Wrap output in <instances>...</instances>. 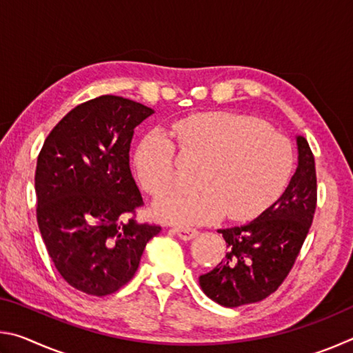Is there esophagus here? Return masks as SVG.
<instances>
[{
	"label": "esophagus",
	"instance_id": "esophagus-1",
	"mask_svg": "<svg viewBox=\"0 0 353 353\" xmlns=\"http://www.w3.org/2000/svg\"><path fill=\"white\" fill-rule=\"evenodd\" d=\"M174 234L181 238L183 241H190L198 235V230L196 229H188V227H183V229H174Z\"/></svg>",
	"mask_w": 353,
	"mask_h": 353
}]
</instances>
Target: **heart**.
I'll use <instances>...</instances> for the list:
<instances>
[{"instance_id":"obj_1","label":"heart","mask_w":353,"mask_h":353,"mask_svg":"<svg viewBox=\"0 0 353 353\" xmlns=\"http://www.w3.org/2000/svg\"><path fill=\"white\" fill-rule=\"evenodd\" d=\"M171 137L183 155L204 160L198 191L172 190L154 202L155 218L174 225L207 224L225 216L254 218L276 202L290 182L294 149L265 121L232 112L179 119ZM160 132L146 135L134 155L137 177L159 194L176 179L177 149Z\"/></svg>"}]
</instances>
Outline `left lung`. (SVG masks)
I'll return each mask as SVG.
<instances>
[{"mask_svg":"<svg viewBox=\"0 0 353 353\" xmlns=\"http://www.w3.org/2000/svg\"><path fill=\"white\" fill-rule=\"evenodd\" d=\"M297 168L283 194L259 218L219 229L227 244L224 259L202 274V291L223 307H240L272 294L297 259L318 199L314 157L308 141L296 137Z\"/></svg>","mask_w":353,"mask_h":353,"instance_id":"left-lung-1","label":"left lung"}]
</instances>
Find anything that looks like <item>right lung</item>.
I'll use <instances>...</instances> for the list:
<instances>
[{"instance_id": "obj_1", "label": "right lung", "mask_w": 353, "mask_h": 353, "mask_svg": "<svg viewBox=\"0 0 353 353\" xmlns=\"http://www.w3.org/2000/svg\"><path fill=\"white\" fill-rule=\"evenodd\" d=\"M152 113L121 97L90 99L56 124L39 154L40 234L59 274L85 294L126 285L162 230L134 219L143 199L129 166L134 129Z\"/></svg>"}]
</instances>
